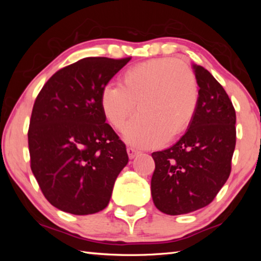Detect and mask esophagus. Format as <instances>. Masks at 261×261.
<instances>
[{
    "instance_id": "1",
    "label": "esophagus",
    "mask_w": 261,
    "mask_h": 261,
    "mask_svg": "<svg viewBox=\"0 0 261 261\" xmlns=\"http://www.w3.org/2000/svg\"><path fill=\"white\" fill-rule=\"evenodd\" d=\"M126 152H127V155H129L130 159H134L135 156H137L139 154L138 149H136L134 147H127L126 148Z\"/></svg>"
}]
</instances>
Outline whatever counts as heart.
<instances>
[{"label":"heart","mask_w":261,"mask_h":261,"mask_svg":"<svg viewBox=\"0 0 261 261\" xmlns=\"http://www.w3.org/2000/svg\"><path fill=\"white\" fill-rule=\"evenodd\" d=\"M199 102V85L187 63L171 57L149 60L131 67L120 78V86L107 85L100 96L101 110L115 129L121 130L135 113H140L124 129V138L138 147H153L174 140L188 129Z\"/></svg>","instance_id":"1"}]
</instances>
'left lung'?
Wrapping results in <instances>:
<instances>
[{"mask_svg": "<svg viewBox=\"0 0 261 261\" xmlns=\"http://www.w3.org/2000/svg\"><path fill=\"white\" fill-rule=\"evenodd\" d=\"M199 102L188 131L173 146L153 152V202L168 215L210 205L230 175L236 145V112L222 85L201 65H193Z\"/></svg>", "mask_w": 261, "mask_h": 261, "instance_id": "obj_1", "label": "left lung"}]
</instances>
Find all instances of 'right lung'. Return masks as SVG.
<instances>
[{
  "label": "right lung",
  "instance_id": "add662e5",
  "mask_svg": "<svg viewBox=\"0 0 261 261\" xmlns=\"http://www.w3.org/2000/svg\"><path fill=\"white\" fill-rule=\"evenodd\" d=\"M130 59L86 57L53 74L35 99L28 132L31 169L56 208L87 215L109 204L129 158L105 123L100 96Z\"/></svg>",
  "mask_w": 261,
  "mask_h": 261
}]
</instances>
